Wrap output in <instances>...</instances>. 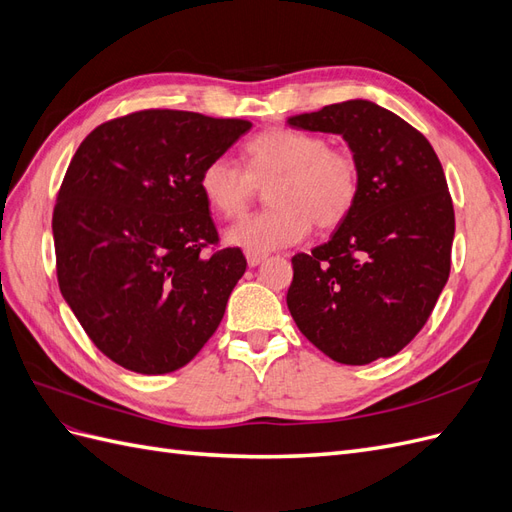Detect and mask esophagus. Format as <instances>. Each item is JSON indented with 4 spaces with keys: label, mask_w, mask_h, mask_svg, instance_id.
Returning <instances> with one entry per match:
<instances>
[{
    "label": "esophagus",
    "mask_w": 512,
    "mask_h": 512,
    "mask_svg": "<svg viewBox=\"0 0 512 512\" xmlns=\"http://www.w3.org/2000/svg\"><path fill=\"white\" fill-rule=\"evenodd\" d=\"M245 256H247V265L250 267H258L262 260H267V254L262 252H245Z\"/></svg>",
    "instance_id": "1"
}]
</instances>
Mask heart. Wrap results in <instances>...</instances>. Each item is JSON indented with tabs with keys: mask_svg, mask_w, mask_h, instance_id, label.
Instances as JSON below:
<instances>
[{
	"mask_svg": "<svg viewBox=\"0 0 512 512\" xmlns=\"http://www.w3.org/2000/svg\"><path fill=\"white\" fill-rule=\"evenodd\" d=\"M243 156L245 168L228 156L209 160L198 185L207 205L226 220L239 218L258 188L269 185L271 207L226 230V241L247 252L299 243L314 222L322 230L342 226L359 200V160L320 134L271 128L247 141Z\"/></svg>",
	"mask_w": 512,
	"mask_h": 512,
	"instance_id": "b5f03b06",
	"label": "heart"
}]
</instances>
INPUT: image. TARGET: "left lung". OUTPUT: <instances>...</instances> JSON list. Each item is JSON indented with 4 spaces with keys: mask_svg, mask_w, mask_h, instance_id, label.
Returning a JSON list of instances; mask_svg holds the SVG:
<instances>
[{
    "mask_svg": "<svg viewBox=\"0 0 512 512\" xmlns=\"http://www.w3.org/2000/svg\"><path fill=\"white\" fill-rule=\"evenodd\" d=\"M288 123L344 136L361 166L350 218L312 254L292 256L290 314L337 363L393 356L425 327L451 273L455 211L442 164L421 132L369 100Z\"/></svg>",
    "mask_w": 512,
    "mask_h": 512,
    "instance_id": "1",
    "label": "left lung"
}]
</instances>
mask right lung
I'll use <instances>...</instances> for the list:
<instances>
[{
    "label": "right lung",
    "mask_w": 512,
    "mask_h": 512,
    "mask_svg": "<svg viewBox=\"0 0 512 512\" xmlns=\"http://www.w3.org/2000/svg\"><path fill=\"white\" fill-rule=\"evenodd\" d=\"M252 128L245 119L149 111L102 123L66 170L53 211L57 282L96 348L136 374L188 365L245 273L220 237L200 173Z\"/></svg>",
    "instance_id": "obj_1"
}]
</instances>
